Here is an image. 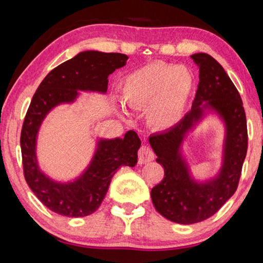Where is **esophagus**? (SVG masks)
I'll return each mask as SVG.
<instances>
[{
	"instance_id": "34e87169",
	"label": "esophagus",
	"mask_w": 263,
	"mask_h": 263,
	"mask_svg": "<svg viewBox=\"0 0 263 263\" xmlns=\"http://www.w3.org/2000/svg\"><path fill=\"white\" fill-rule=\"evenodd\" d=\"M154 159V152L152 151V148L148 147V146H141L138 151V162L140 164H145L152 161Z\"/></svg>"
}]
</instances>
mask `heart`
Wrapping results in <instances>:
<instances>
[{
	"label": "heart",
	"mask_w": 263,
	"mask_h": 263,
	"mask_svg": "<svg viewBox=\"0 0 263 263\" xmlns=\"http://www.w3.org/2000/svg\"><path fill=\"white\" fill-rule=\"evenodd\" d=\"M194 87L185 67L152 62L126 75L122 83L123 100L132 109H147V121L167 130L181 121Z\"/></svg>",
	"instance_id": "obj_1"
}]
</instances>
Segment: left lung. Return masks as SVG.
<instances>
[{
	"mask_svg": "<svg viewBox=\"0 0 263 263\" xmlns=\"http://www.w3.org/2000/svg\"><path fill=\"white\" fill-rule=\"evenodd\" d=\"M190 58L199 67L191 110L176 125L149 137L157 162L164 169L163 180L151 191L153 205L164 218L184 225L210 218L235 193L248 145L241 97L225 69L206 53H196ZM209 106L222 116L227 125L224 162L216 179L198 184L190 177L179 148L185 133Z\"/></svg>",
	"mask_w": 263,
	"mask_h": 263,
	"instance_id": "left-lung-1",
	"label": "left lung"
}]
</instances>
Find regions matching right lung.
I'll return each mask as SVG.
<instances>
[{
  "instance_id": "1",
  "label": "right lung",
  "mask_w": 263,
  "mask_h": 263,
  "mask_svg": "<svg viewBox=\"0 0 263 263\" xmlns=\"http://www.w3.org/2000/svg\"><path fill=\"white\" fill-rule=\"evenodd\" d=\"M122 53L84 51L52 69L34 92L21 132L24 177L39 201L66 217H84L100 208L115 173L121 166L135 167L141 141L135 131L124 139H101L86 172L77 181L58 183L39 171L35 141L43 119L60 103L73 102L78 90L105 92L108 77L126 64Z\"/></svg>"
}]
</instances>
